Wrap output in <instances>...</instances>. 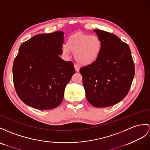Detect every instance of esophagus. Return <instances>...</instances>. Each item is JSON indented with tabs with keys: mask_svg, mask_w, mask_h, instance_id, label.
<instances>
[{
	"mask_svg": "<svg viewBox=\"0 0 150 150\" xmlns=\"http://www.w3.org/2000/svg\"><path fill=\"white\" fill-rule=\"evenodd\" d=\"M74 68H75V70H76V72H79V69H80L79 66H78V65L77 64H74Z\"/></svg>",
	"mask_w": 150,
	"mask_h": 150,
	"instance_id": "esophagus-1",
	"label": "esophagus"
}]
</instances>
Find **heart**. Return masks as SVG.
I'll use <instances>...</instances> for the list:
<instances>
[{
    "instance_id": "heart-1",
    "label": "heart",
    "mask_w": 150,
    "mask_h": 150,
    "mask_svg": "<svg viewBox=\"0 0 150 150\" xmlns=\"http://www.w3.org/2000/svg\"><path fill=\"white\" fill-rule=\"evenodd\" d=\"M103 42L97 35L76 33L69 36L66 45L62 47V52L68 55L70 51L74 53L76 60L81 65H90L96 62L101 53Z\"/></svg>"
}]
</instances>
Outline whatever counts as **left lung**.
I'll return each instance as SVG.
<instances>
[{"label": "left lung", "instance_id": "left-lung-1", "mask_svg": "<svg viewBox=\"0 0 150 150\" xmlns=\"http://www.w3.org/2000/svg\"><path fill=\"white\" fill-rule=\"evenodd\" d=\"M103 42V48L94 63L82 67L88 101L96 108L118 103L126 97L135 74L134 60L129 46L110 32L94 30Z\"/></svg>", "mask_w": 150, "mask_h": 150}]
</instances>
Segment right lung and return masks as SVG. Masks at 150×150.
I'll list each match as a JSON object with an SVG mask.
<instances>
[{"label": "right lung", "mask_w": 150, "mask_h": 150, "mask_svg": "<svg viewBox=\"0 0 150 150\" xmlns=\"http://www.w3.org/2000/svg\"><path fill=\"white\" fill-rule=\"evenodd\" d=\"M64 32L34 35L21 44L13 65L16 93L25 104L41 110L52 109L63 100L64 90L75 73L62 54Z\"/></svg>", "instance_id": "add662e5"}]
</instances>
